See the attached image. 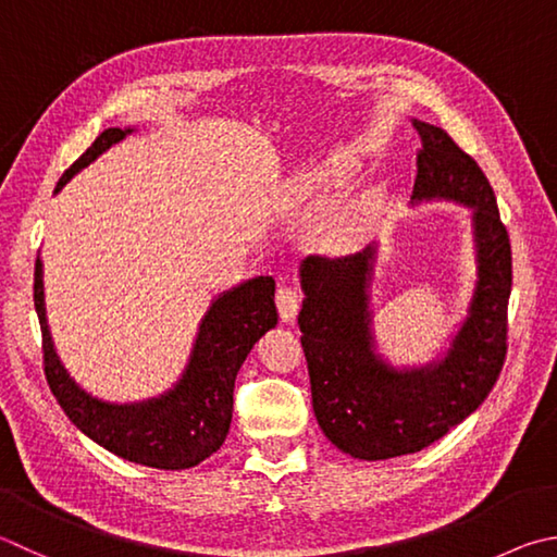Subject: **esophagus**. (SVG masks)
I'll use <instances>...</instances> for the list:
<instances>
[{"label": "esophagus", "instance_id": "1", "mask_svg": "<svg viewBox=\"0 0 557 557\" xmlns=\"http://www.w3.org/2000/svg\"><path fill=\"white\" fill-rule=\"evenodd\" d=\"M275 301H277V311H280V319H282V321H292V319L297 317L299 305H301V297H299L297 289L282 285V287L277 289Z\"/></svg>", "mask_w": 557, "mask_h": 557}]
</instances>
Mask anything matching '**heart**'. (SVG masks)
<instances>
[{
    "label": "heart",
    "instance_id": "1",
    "mask_svg": "<svg viewBox=\"0 0 557 557\" xmlns=\"http://www.w3.org/2000/svg\"><path fill=\"white\" fill-rule=\"evenodd\" d=\"M350 177H352V165L348 160L331 158L301 170V173L295 177V189L305 197H317L321 191L346 185ZM360 226H362V209L346 207L326 221V226H323V238H326L329 246L333 248H346L360 234Z\"/></svg>",
    "mask_w": 557,
    "mask_h": 557
}]
</instances>
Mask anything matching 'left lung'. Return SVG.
Listing matches in <instances>:
<instances>
[{"instance_id": "8db88e82", "label": "left lung", "mask_w": 557, "mask_h": 557, "mask_svg": "<svg viewBox=\"0 0 557 557\" xmlns=\"http://www.w3.org/2000/svg\"><path fill=\"white\" fill-rule=\"evenodd\" d=\"M413 128L421 150L411 205L446 199L472 209L478 282L446 356L397 370L375 350V246L336 260L309 256L299 268L313 413L333 446L358 460L419 453L446 436L487 399L507 356L511 246L490 180L446 131L417 119Z\"/></svg>"}]
</instances>
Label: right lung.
Segmentation results:
<instances>
[{"mask_svg": "<svg viewBox=\"0 0 557 557\" xmlns=\"http://www.w3.org/2000/svg\"><path fill=\"white\" fill-rule=\"evenodd\" d=\"M134 128H107L60 177L58 189L79 170L124 140ZM34 305L44 333V370L67 419L109 453L158 470H187L226 441L234 413V384L250 348L277 326L275 280L252 277L211 301L199 323L182 377L160 397L111 404L87 394L70 377L50 338L44 299V262L36 258Z\"/></svg>", "mask_w": 557, "mask_h": 557, "instance_id": "1", "label": "right lung"}]
</instances>
